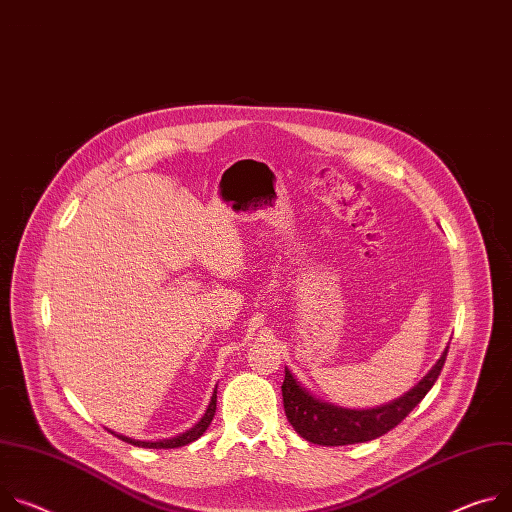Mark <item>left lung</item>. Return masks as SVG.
<instances>
[{
    "instance_id": "1",
    "label": "left lung",
    "mask_w": 512,
    "mask_h": 512,
    "mask_svg": "<svg viewBox=\"0 0 512 512\" xmlns=\"http://www.w3.org/2000/svg\"><path fill=\"white\" fill-rule=\"evenodd\" d=\"M449 347L441 353L437 363L429 369V374L418 382L412 390L402 394L400 398L376 406V408H343L331 402L316 398L310 390H306L286 367V378L282 384L284 408L290 425L294 431L314 443V445H353L365 443L386 435L390 429L400 425L410 410L421 402L427 392L437 382L441 367L445 363Z\"/></svg>"
}]
</instances>
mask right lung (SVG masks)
I'll return each instance as SVG.
<instances>
[{
	"label": "right lung",
	"instance_id": "obj_1",
	"mask_svg": "<svg viewBox=\"0 0 512 512\" xmlns=\"http://www.w3.org/2000/svg\"><path fill=\"white\" fill-rule=\"evenodd\" d=\"M216 388H218V386H216ZM216 388H214V394H212V398H210V404H208V408H206L204 416L200 418V421H198L190 431H185V433H181V435H177V437H171V439H159V441H138V439H132V437H126V435H120V433H114V431H110V433H112V435H116L118 439H122V441L130 443V445H136V447H147V449H175V447L188 445V443H192V441L200 439V437L204 435V431H206V429L210 427V423H212L214 412H216Z\"/></svg>",
	"mask_w": 512,
	"mask_h": 512
}]
</instances>
